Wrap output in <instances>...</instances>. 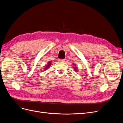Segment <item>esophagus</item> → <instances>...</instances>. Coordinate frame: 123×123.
I'll return each mask as SVG.
<instances>
[{
  "label": "esophagus",
  "mask_w": 123,
  "mask_h": 123,
  "mask_svg": "<svg viewBox=\"0 0 123 123\" xmlns=\"http://www.w3.org/2000/svg\"><path fill=\"white\" fill-rule=\"evenodd\" d=\"M65 59H58V61L59 62H65Z\"/></svg>",
  "instance_id": "obj_1"
}]
</instances>
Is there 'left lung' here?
<instances>
[{
	"label": "left lung",
	"mask_w": 123,
	"mask_h": 123,
	"mask_svg": "<svg viewBox=\"0 0 123 123\" xmlns=\"http://www.w3.org/2000/svg\"><path fill=\"white\" fill-rule=\"evenodd\" d=\"M76 68H77V67H75V71H77V70H76Z\"/></svg>",
	"instance_id": "left-lung-1"
}]
</instances>
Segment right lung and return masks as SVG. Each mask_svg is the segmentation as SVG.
<instances>
[{"label":"right lung","instance_id":"1","mask_svg":"<svg viewBox=\"0 0 123 123\" xmlns=\"http://www.w3.org/2000/svg\"><path fill=\"white\" fill-rule=\"evenodd\" d=\"M51 62H48V65H47V66L46 67L44 68V69H45L44 70H47V69H48V68H49V67H50V65H51Z\"/></svg>","mask_w":123,"mask_h":123}]
</instances>
